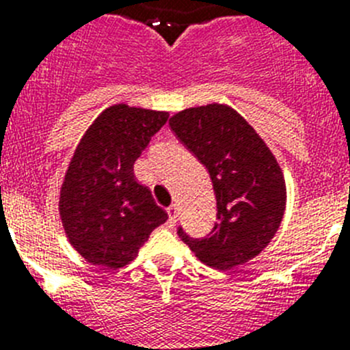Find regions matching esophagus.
Masks as SVG:
<instances>
[{
  "instance_id": "obj_1",
  "label": "esophagus",
  "mask_w": 350,
  "mask_h": 350,
  "mask_svg": "<svg viewBox=\"0 0 350 350\" xmlns=\"http://www.w3.org/2000/svg\"><path fill=\"white\" fill-rule=\"evenodd\" d=\"M166 212H168L170 222H172V224H175V221H177V206L170 205L168 208H166Z\"/></svg>"
}]
</instances>
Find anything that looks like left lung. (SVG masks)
Segmentation results:
<instances>
[{
    "instance_id": "8db88e82",
    "label": "left lung",
    "mask_w": 350,
    "mask_h": 350,
    "mask_svg": "<svg viewBox=\"0 0 350 350\" xmlns=\"http://www.w3.org/2000/svg\"><path fill=\"white\" fill-rule=\"evenodd\" d=\"M170 128L208 170L217 200V222L205 238L178 234L194 256L231 270L261 252L279 230L286 210V180L256 129L221 103L185 108Z\"/></svg>"
}]
</instances>
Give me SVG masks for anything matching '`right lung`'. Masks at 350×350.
Instances as JSON below:
<instances>
[{"label":"right lung","instance_id":"add662e5","mask_svg":"<svg viewBox=\"0 0 350 350\" xmlns=\"http://www.w3.org/2000/svg\"><path fill=\"white\" fill-rule=\"evenodd\" d=\"M168 112L117 103L96 117L77 145L59 191V215L85 261L122 268L168 213L135 178L133 165Z\"/></svg>","mask_w":350,"mask_h":350}]
</instances>
